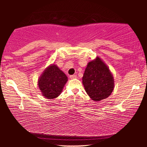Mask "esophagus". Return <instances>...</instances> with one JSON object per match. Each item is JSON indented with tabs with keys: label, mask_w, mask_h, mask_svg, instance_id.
<instances>
[{
	"label": "esophagus",
	"mask_w": 147,
	"mask_h": 147,
	"mask_svg": "<svg viewBox=\"0 0 147 147\" xmlns=\"http://www.w3.org/2000/svg\"><path fill=\"white\" fill-rule=\"evenodd\" d=\"M69 77H70L71 79H74V78H76L77 76L76 75H71Z\"/></svg>",
	"instance_id": "esophagus-1"
}]
</instances>
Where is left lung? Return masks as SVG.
<instances>
[{"instance_id": "8db88e82", "label": "left lung", "mask_w": 147, "mask_h": 147, "mask_svg": "<svg viewBox=\"0 0 147 147\" xmlns=\"http://www.w3.org/2000/svg\"><path fill=\"white\" fill-rule=\"evenodd\" d=\"M82 84L87 94L96 102L108 98L115 85L109 67L98 56L88 63L82 77Z\"/></svg>"}]
</instances>
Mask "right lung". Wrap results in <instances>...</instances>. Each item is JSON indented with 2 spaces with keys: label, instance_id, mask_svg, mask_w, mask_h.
<instances>
[{
  "label": "right lung",
  "instance_id": "obj_1",
  "mask_svg": "<svg viewBox=\"0 0 147 147\" xmlns=\"http://www.w3.org/2000/svg\"><path fill=\"white\" fill-rule=\"evenodd\" d=\"M67 80V76L56 65L51 64L39 76L38 85L45 98L53 99L61 94Z\"/></svg>",
  "mask_w": 147,
  "mask_h": 147
}]
</instances>
